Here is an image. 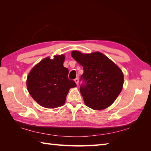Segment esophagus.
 Instances as JSON below:
<instances>
[{"mask_svg":"<svg viewBox=\"0 0 151 151\" xmlns=\"http://www.w3.org/2000/svg\"><path fill=\"white\" fill-rule=\"evenodd\" d=\"M75 82H76V85H78V82H79V79H78V78H76L75 79Z\"/></svg>","mask_w":151,"mask_h":151,"instance_id":"34e87169","label":"esophagus"}]
</instances>
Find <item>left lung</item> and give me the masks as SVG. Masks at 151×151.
<instances>
[{"mask_svg":"<svg viewBox=\"0 0 151 151\" xmlns=\"http://www.w3.org/2000/svg\"><path fill=\"white\" fill-rule=\"evenodd\" d=\"M71 56L84 69L80 91L85 104L95 110L110 106L123 89L124 76L119 67L99 52L84 54L74 50Z\"/></svg>","mask_w":151,"mask_h":151,"instance_id":"obj_1","label":"left lung"}]
</instances>
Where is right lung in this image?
<instances>
[{
    "mask_svg": "<svg viewBox=\"0 0 151 151\" xmlns=\"http://www.w3.org/2000/svg\"><path fill=\"white\" fill-rule=\"evenodd\" d=\"M65 56H54L53 60L45 58L35 65L27 80L28 91L41 106L55 108L65 104L70 88L76 83L68 78L69 70L63 67Z\"/></svg>",
    "mask_w": 151,
    "mask_h": 151,
    "instance_id": "obj_1",
    "label": "right lung"
}]
</instances>
